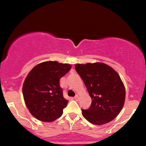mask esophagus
<instances>
[{
  "mask_svg": "<svg viewBox=\"0 0 146 146\" xmlns=\"http://www.w3.org/2000/svg\"><path fill=\"white\" fill-rule=\"evenodd\" d=\"M74 99L75 100H76V101H78V100H79V96H78V95H75V96L74 97Z\"/></svg>",
  "mask_w": 146,
  "mask_h": 146,
  "instance_id": "esophagus-1",
  "label": "esophagus"
}]
</instances>
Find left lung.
Returning a JSON list of instances; mask_svg holds the SVG:
<instances>
[{
  "label": "left lung",
  "instance_id": "8db88e82",
  "mask_svg": "<svg viewBox=\"0 0 146 146\" xmlns=\"http://www.w3.org/2000/svg\"><path fill=\"white\" fill-rule=\"evenodd\" d=\"M75 71L82 79L92 99L85 119L95 125H102L114 119L125 102V90L119 75L113 68L101 62L75 65Z\"/></svg>",
  "mask_w": 146,
  "mask_h": 146
}]
</instances>
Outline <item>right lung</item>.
I'll return each instance as SVG.
<instances>
[{"mask_svg":"<svg viewBox=\"0 0 146 146\" xmlns=\"http://www.w3.org/2000/svg\"><path fill=\"white\" fill-rule=\"evenodd\" d=\"M68 64L48 61L29 72L23 86L25 104L37 119L51 122L62 116L68 100L63 97L60 80L71 69Z\"/></svg>","mask_w":146,"mask_h":146,"instance_id":"obj_1","label":"right lung"}]
</instances>
